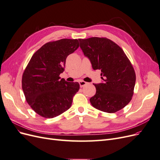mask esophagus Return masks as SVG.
<instances>
[{"label": "esophagus", "instance_id": "esophagus-1", "mask_svg": "<svg viewBox=\"0 0 160 160\" xmlns=\"http://www.w3.org/2000/svg\"><path fill=\"white\" fill-rule=\"evenodd\" d=\"M79 85H80L81 88H83V87H84L87 84L86 82L84 81H79Z\"/></svg>", "mask_w": 160, "mask_h": 160}]
</instances>
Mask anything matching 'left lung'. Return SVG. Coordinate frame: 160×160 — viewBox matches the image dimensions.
Instances as JSON below:
<instances>
[{"instance_id": "obj_1", "label": "left lung", "mask_w": 160, "mask_h": 160, "mask_svg": "<svg viewBox=\"0 0 160 160\" xmlns=\"http://www.w3.org/2000/svg\"><path fill=\"white\" fill-rule=\"evenodd\" d=\"M80 47L94 70L100 69L103 83L93 84L96 93L90 99L93 107L109 113L125 107L132 100L135 72L124 51L107 38L79 39Z\"/></svg>"}]
</instances>
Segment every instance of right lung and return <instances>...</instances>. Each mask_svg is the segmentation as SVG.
I'll return each instance as SVG.
<instances>
[{
  "instance_id": "add662e5",
  "label": "right lung",
  "mask_w": 160,
  "mask_h": 160,
  "mask_svg": "<svg viewBox=\"0 0 160 160\" xmlns=\"http://www.w3.org/2000/svg\"><path fill=\"white\" fill-rule=\"evenodd\" d=\"M79 47L77 39L47 42L34 53L24 71L22 88L27 102L42 117L53 118L71 108L79 84L61 79L59 75L67 56Z\"/></svg>"
}]
</instances>
